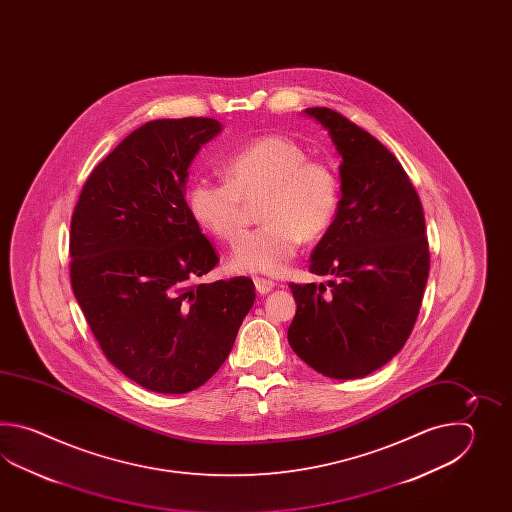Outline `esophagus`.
Masks as SVG:
<instances>
[{"instance_id":"34e87169","label":"esophagus","mask_w":512,"mask_h":512,"mask_svg":"<svg viewBox=\"0 0 512 512\" xmlns=\"http://www.w3.org/2000/svg\"><path fill=\"white\" fill-rule=\"evenodd\" d=\"M254 285H256V291L260 294H267L274 289V282L265 280V278H254Z\"/></svg>"}]
</instances>
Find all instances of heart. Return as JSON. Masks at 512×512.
<instances>
[{
  "instance_id": "heart-1",
  "label": "heart",
  "mask_w": 512,
  "mask_h": 512,
  "mask_svg": "<svg viewBox=\"0 0 512 512\" xmlns=\"http://www.w3.org/2000/svg\"><path fill=\"white\" fill-rule=\"evenodd\" d=\"M225 181L197 177L186 190L192 218L218 236L234 241L249 223V205L260 201L263 227L243 236L230 254L240 272L282 274L302 240H315L333 223L338 179L320 161L307 159L304 146L265 135L225 155Z\"/></svg>"
}]
</instances>
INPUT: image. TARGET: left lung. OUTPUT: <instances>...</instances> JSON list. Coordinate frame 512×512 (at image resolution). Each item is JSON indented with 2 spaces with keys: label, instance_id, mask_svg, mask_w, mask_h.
<instances>
[{
  "label": "left lung",
  "instance_id": "obj_1",
  "mask_svg": "<svg viewBox=\"0 0 512 512\" xmlns=\"http://www.w3.org/2000/svg\"><path fill=\"white\" fill-rule=\"evenodd\" d=\"M304 113L342 157V197L309 265L333 280L291 283L296 315L287 340L318 373L360 379L392 360L414 329L430 271L425 214L384 144L333 109Z\"/></svg>",
  "mask_w": 512,
  "mask_h": 512
}]
</instances>
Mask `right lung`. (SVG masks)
I'll return each mask as SVG.
<instances>
[{"mask_svg": "<svg viewBox=\"0 0 512 512\" xmlns=\"http://www.w3.org/2000/svg\"><path fill=\"white\" fill-rule=\"evenodd\" d=\"M223 126L150 120L87 177L71 218V285L109 362L157 393L203 386L229 357L254 283H194L218 254L185 201L188 168Z\"/></svg>", "mask_w": 512, "mask_h": 512, "instance_id": "add662e5", "label": "right lung"}]
</instances>
